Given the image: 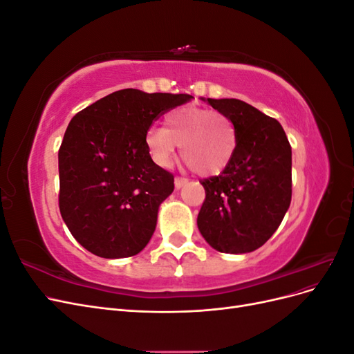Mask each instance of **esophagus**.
Instances as JSON below:
<instances>
[{
  "label": "esophagus",
  "mask_w": 354,
  "mask_h": 354,
  "mask_svg": "<svg viewBox=\"0 0 354 354\" xmlns=\"http://www.w3.org/2000/svg\"><path fill=\"white\" fill-rule=\"evenodd\" d=\"M186 185H187V178H183V177H176L174 178V186H176L177 190L181 189L183 186H186Z\"/></svg>",
  "instance_id": "34e87169"
}]
</instances>
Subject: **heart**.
I'll list each match as a JSON object with an SVG mask.
<instances>
[{"label": "heart", "instance_id": "1", "mask_svg": "<svg viewBox=\"0 0 354 354\" xmlns=\"http://www.w3.org/2000/svg\"><path fill=\"white\" fill-rule=\"evenodd\" d=\"M165 128H151L145 145L152 160L168 168L177 146L185 162L201 176L218 174L236 151L238 136L230 118L220 112L185 106L165 115Z\"/></svg>", "mask_w": 354, "mask_h": 354}]
</instances>
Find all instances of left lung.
Wrapping results in <instances>:
<instances>
[{"label": "left lung", "instance_id": "left-lung-1", "mask_svg": "<svg viewBox=\"0 0 354 354\" xmlns=\"http://www.w3.org/2000/svg\"><path fill=\"white\" fill-rule=\"evenodd\" d=\"M230 118L238 145L230 164L205 189L198 229L214 250L255 251L272 238L291 203L292 152L282 125L238 99H202Z\"/></svg>", "mask_w": 354, "mask_h": 354}]
</instances>
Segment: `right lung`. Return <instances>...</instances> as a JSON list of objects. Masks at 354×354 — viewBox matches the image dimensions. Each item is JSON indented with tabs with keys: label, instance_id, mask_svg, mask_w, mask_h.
I'll list each match as a JSON object with an SVG mask.
<instances>
[{
	"label": "right lung",
	"instance_id": "add662e5",
	"mask_svg": "<svg viewBox=\"0 0 354 354\" xmlns=\"http://www.w3.org/2000/svg\"><path fill=\"white\" fill-rule=\"evenodd\" d=\"M189 94L115 91L72 118L59 149V208L72 236L103 259L140 252L174 176L156 165L145 136Z\"/></svg>",
	"mask_w": 354,
	"mask_h": 354
}]
</instances>
